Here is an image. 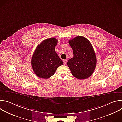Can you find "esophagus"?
<instances>
[{
  "label": "esophagus",
  "mask_w": 122,
  "mask_h": 122,
  "mask_svg": "<svg viewBox=\"0 0 122 122\" xmlns=\"http://www.w3.org/2000/svg\"><path fill=\"white\" fill-rule=\"evenodd\" d=\"M63 63L64 65H66L67 63V59H64L63 60Z\"/></svg>",
  "instance_id": "obj_1"
}]
</instances>
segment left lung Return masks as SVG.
Here are the masks:
<instances>
[{"instance_id": "1", "label": "left lung", "mask_w": 122, "mask_h": 122, "mask_svg": "<svg viewBox=\"0 0 122 122\" xmlns=\"http://www.w3.org/2000/svg\"><path fill=\"white\" fill-rule=\"evenodd\" d=\"M68 42L73 52V57L67 63L72 74L80 80L88 78L93 74L97 65L96 56L91 43L82 36H77Z\"/></svg>"}]
</instances>
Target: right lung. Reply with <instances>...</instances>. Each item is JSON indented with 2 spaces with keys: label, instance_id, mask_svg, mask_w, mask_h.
Returning <instances> with one entry per match:
<instances>
[{
  "label": "right lung",
  "instance_id": "right-lung-1",
  "mask_svg": "<svg viewBox=\"0 0 122 122\" xmlns=\"http://www.w3.org/2000/svg\"><path fill=\"white\" fill-rule=\"evenodd\" d=\"M57 40L52 38L43 41L36 48L31 59L34 72L41 78L47 79L53 76L63 61L55 51Z\"/></svg>",
  "mask_w": 122,
  "mask_h": 122
}]
</instances>
